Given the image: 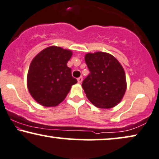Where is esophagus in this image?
Returning <instances> with one entry per match:
<instances>
[{"mask_svg": "<svg viewBox=\"0 0 159 159\" xmlns=\"http://www.w3.org/2000/svg\"><path fill=\"white\" fill-rule=\"evenodd\" d=\"M78 83H79V84H81L82 83V81H83V78H82V77H79V78H78Z\"/></svg>", "mask_w": 159, "mask_h": 159, "instance_id": "obj_1", "label": "esophagus"}]
</instances>
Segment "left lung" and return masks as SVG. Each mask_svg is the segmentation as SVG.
<instances>
[{"label": "left lung", "mask_w": 159, "mask_h": 159, "mask_svg": "<svg viewBox=\"0 0 159 159\" xmlns=\"http://www.w3.org/2000/svg\"><path fill=\"white\" fill-rule=\"evenodd\" d=\"M90 73L82 83L89 100L98 108L109 109L120 102L126 90L124 70L117 59L106 52L87 53Z\"/></svg>", "instance_id": "left-lung-1"}]
</instances>
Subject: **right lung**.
<instances>
[{"mask_svg":"<svg viewBox=\"0 0 159 159\" xmlns=\"http://www.w3.org/2000/svg\"><path fill=\"white\" fill-rule=\"evenodd\" d=\"M72 55L71 50L52 46L42 50L32 60L27 85L32 97L40 105L57 106L77 83L67 65Z\"/></svg>","mask_w":159,"mask_h":159,"instance_id":"1","label":"right lung"}]
</instances>
